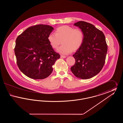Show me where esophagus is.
I'll use <instances>...</instances> for the list:
<instances>
[{
	"label": "esophagus",
	"instance_id": "1",
	"mask_svg": "<svg viewBox=\"0 0 123 123\" xmlns=\"http://www.w3.org/2000/svg\"><path fill=\"white\" fill-rule=\"evenodd\" d=\"M60 57H61V58H66V56H65L63 55H61Z\"/></svg>",
	"mask_w": 123,
	"mask_h": 123
}]
</instances>
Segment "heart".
Wrapping results in <instances>:
<instances>
[{"instance_id": "1", "label": "heart", "mask_w": 123, "mask_h": 123, "mask_svg": "<svg viewBox=\"0 0 123 123\" xmlns=\"http://www.w3.org/2000/svg\"><path fill=\"white\" fill-rule=\"evenodd\" d=\"M48 41L52 47L57 49L59 48L60 53L68 54L78 50L82 47L84 41V35L81 29H74L67 25L60 26L56 29L55 34H50Z\"/></svg>"}]
</instances>
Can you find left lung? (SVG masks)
<instances>
[{
  "instance_id": "1",
  "label": "left lung",
  "mask_w": 123,
  "mask_h": 123,
  "mask_svg": "<svg viewBox=\"0 0 123 123\" xmlns=\"http://www.w3.org/2000/svg\"><path fill=\"white\" fill-rule=\"evenodd\" d=\"M74 25L82 30L84 41L82 47L73 55L76 62L70 70L77 78L89 79L98 74L105 64L107 51L105 36L90 23L81 21Z\"/></svg>"
}]
</instances>
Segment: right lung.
<instances>
[{"label": "right lung", "instance_id": "obj_1", "mask_svg": "<svg viewBox=\"0 0 123 123\" xmlns=\"http://www.w3.org/2000/svg\"><path fill=\"white\" fill-rule=\"evenodd\" d=\"M53 29L49 25H35L27 28L16 40L14 51L17 65L29 78H47L53 71L52 66L60 58L48 41Z\"/></svg>", "mask_w": 123, "mask_h": 123}]
</instances>
